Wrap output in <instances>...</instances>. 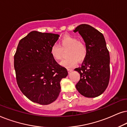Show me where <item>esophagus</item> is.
Returning a JSON list of instances; mask_svg holds the SVG:
<instances>
[{
	"label": "esophagus",
	"mask_w": 127,
	"mask_h": 127,
	"mask_svg": "<svg viewBox=\"0 0 127 127\" xmlns=\"http://www.w3.org/2000/svg\"><path fill=\"white\" fill-rule=\"evenodd\" d=\"M67 70H68V73H70L71 72L73 71V70H72V69H71V68H68V69H67Z\"/></svg>",
	"instance_id": "1"
}]
</instances>
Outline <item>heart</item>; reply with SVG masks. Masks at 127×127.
I'll list each match as a JSON object with an SVG mask.
<instances>
[{
    "label": "heart",
    "mask_w": 127,
    "mask_h": 127,
    "mask_svg": "<svg viewBox=\"0 0 127 127\" xmlns=\"http://www.w3.org/2000/svg\"><path fill=\"white\" fill-rule=\"evenodd\" d=\"M67 51V58L61 62V64L67 68L74 67L77 64L78 60H84L87 55V47L84 42L78 40L77 37L66 35L59 42V45L53 44L51 46L50 53L55 60L62 59L63 51Z\"/></svg>",
    "instance_id": "1"
}]
</instances>
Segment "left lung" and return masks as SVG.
<instances>
[{
  "label": "left lung",
  "mask_w": 127,
  "mask_h": 127,
  "mask_svg": "<svg viewBox=\"0 0 127 127\" xmlns=\"http://www.w3.org/2000/svg\"><path fill=\"white\" fill-rule=\"evenodd\" d=\"M74 32H78L87 47V56L82 65L74 70L80 74L75 87L85 97H97L107 88L110 75V55L104 36L88 24L78 25Z\"/></svg>",
  "instance_id": "left-lung-1"
}]
</instances>
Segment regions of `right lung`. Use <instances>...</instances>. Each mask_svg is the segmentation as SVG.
<instances>
[{
  "instance_id": "right-lung-1",
  "label": "right lung",
  "mask_w": 127,
  "mask_h": 127,
  "mask_svg": "<svg viewBox=\"0 0 127 127\" xmlns=\"http://www.w3.org/2000/svg\"><path fill=\"white\" fill-rule=\"evenodd\" d=\"M59 35L32 31L20 40L14 56L16 81L22 93L32 102L46 105L56 100L60 81L67 69L50 55Z\"/></svg>"
}]
</instances>
